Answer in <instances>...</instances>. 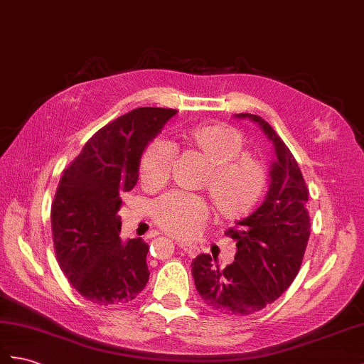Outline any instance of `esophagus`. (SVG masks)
I'll return each mask as SVG.
<instances>
[{
	"instance_id": "1",
	"label": "esophagus",
	"mask_w": 364,
	"mask_h": 364,
	"mask_svg": "<svg viewBox=\"0 0 364 364\" xmlns=\"http://www.w3.org/2000/svg\"><path fill=\"white\" fill-rule=\"evenodd\" d=\"M177 247H179V249L183 250L188 256H191V258H194V256L199 255V247L198 245H193V244H188V242H177Z\"/></svg>"
}]
</instances>
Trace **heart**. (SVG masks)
I'll use <instances>...</instances> for the list:
<instances>
[{
  "mask_svg": "<svg viewBox=\"0 0 364 364\" xmlns=\"http://www.w3.org/2000/svg\"><path fill=\"white\" fill-rule=\"evenodd\" d=\"M185 140L210 165L202 188L216 216L237 220L250 215L267 188V171L259 161L242 154V136L230 127L210 125L190 129ZM173 159V146L168 141H151L140 159L141 183L146 187L162 185L170 176ZM151 216L166 233L187 237L207 219V207L187 194L168 193L153 202Z\"/></svg>",
  "mask_w": 364,
  "mask_h": 364,
  "instance_id": "1",
  "label": "heart"
}]
</instances>
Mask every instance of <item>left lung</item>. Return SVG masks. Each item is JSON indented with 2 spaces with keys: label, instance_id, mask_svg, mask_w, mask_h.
I'll use <instances>...</instances> for the list:
<instances>
[{
  "label": "left lung",
  "instance_id": "obj_1",
  "mask_svg": "<svg viewBox=\"0 0 364 364\" xmlns=\"http://www.w3.org/2000/svg\"><path fill=\"white\" fill-rule=\"evenodd\" d=\"M264 132L274 157L267 196L252 215L225 235L236 241L235 261L225 269L200 253L191 262L194 286L203 303L230 316L252 315L278 299L294 282L310 236L309 190L294 154L259 115L242 112Z\"/></svg>",
  "mask_w": 364,
  "mask_h": 364
}]
</instances>
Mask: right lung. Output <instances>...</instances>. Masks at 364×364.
Listing matches in <instances>:
<instances>
[{
	"mask_svg": "<svg viewBox=\"0 0 364 364\" xmlns=\"http://www.w3.org/2000/svg\"><path fill=\"white\" fill-rule=\"evenodd\" d=\"M176 112L137 108L120 115L86 141L61 176L50 211L57 261L94 304H125L146 286L149 245L119 236L120 193L134 188L141 154Z\"/></svg>",
	"mask_w": 364,
	"mask_h": 364,
	"instance_id": "right-lung-1",
	"label": "right lung"
}]
</instances>
